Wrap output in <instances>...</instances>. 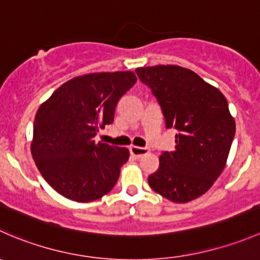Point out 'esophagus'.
Returning <instances> with one entry per match:
<instances>
[{"instance_id":"esophagus-1","label":"esophagus","mask_w":260,"mask_h":260,"mask_svg":"<svg viewBox=\"0 0 260 260\" xmlns=\"http://www.w3.org/2000/svg\"><path fill=\"white\" fill-rule=\"evenodd\" d=\"M129 152L133 157H136V158H140V157L143 156V154L148 153V149L143 148V147L132 146V147H129Z\"/></svg>"}]
</instances>
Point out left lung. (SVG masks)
Masks as SVG:
<instances>
[{"label":"left lung","instance_id":"left-lung-1","mask_svg":"<svg viewBox=\"0 0 260 260\" xmlns=\"http://www.w3.org/2000/svg\"><path fill=\"white\" fill-rule=\"evenodd\" d=\"M166 119L176 131L175 149L159 156L148 176L153 191L174 203L204 195L221 175L235 135V120L224 94L196 73L179 65L137 68Z\"/></svg>","mask_w":260,"mask_h":260}]
</instances>
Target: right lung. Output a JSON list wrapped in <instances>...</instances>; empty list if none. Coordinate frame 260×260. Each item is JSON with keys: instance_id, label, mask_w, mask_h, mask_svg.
I'll return each mask as SVG.
<instances>
[{"instance_id": "right-lung-1", "label": "right lung", "mask_w": 260, "mask_h": 260, "mask_svg": "<svg viewBox=\"0 0 260 260\" xmlns=\"http://www.w3.org/2000/svg\"><path fill=\"white\" fill-rule=\"evenodd\" d=\"M136 81L133 72L84 74L60 85L38 109L31 154L60 195L89 203L114 187L129 151L94 137L113 123L118 101Z\"/></svg>"}]
</instances>
